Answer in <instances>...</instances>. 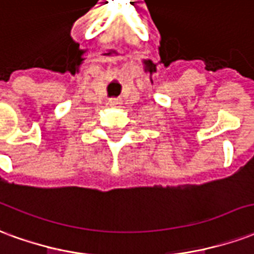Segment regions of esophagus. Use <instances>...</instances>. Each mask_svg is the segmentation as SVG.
I'll return each mask as SVG.
<instances>
[{
  "mask_svg": "<svg viewBox=\"0 0 254 254\" xmlns=\"http://www.w3.org/2000/svg\"><path fill=\"white\" fill-rule=\"evenodd\" d=\"M108 104L112 107V108H119L120 105H122V101L119 99H109Z\"/></svg>",
  "mask_w": 254,
  "mask_h": 254,
  "instance_id": "1",
  "label": "esophagus"
}]
</instances>
